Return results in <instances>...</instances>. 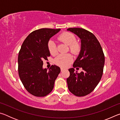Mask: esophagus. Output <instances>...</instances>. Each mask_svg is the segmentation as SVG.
Segmentation results:
<instances>
[{
	"instance_id": "esophagus-1",
	"label": "esophagus",
	"mask_w": 120,
	"mask_h": 120,
	"mask_svg": "<svg viewBox=\"0 0 120 120\" xmlns=\"http://www.w3.org/2000/svg\"><path fill=\"white\" fill-rule=\"evenodd\" d=\"M60 69H61V71H62L64 70V68H60Z\"/></svg>"
}]
</instances>
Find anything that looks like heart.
Returning a JSON list of instances; mask_svg holds the SVG:
<instances>
[{"label": "heart", "instance_id": "1", "mask_svg": "<svg viewBox=\"0 0 120 120\" xmlns=\"http://www.w3.org/2000/svg\"><path fill=\"white\" fill-rule=\"evenodd\" d=\"M58 40L69 46L70 52L74 54H77L80 50V44L77 41L76 37L70 32H64L58 37ZM48 49L51 54L53 56L57 53V48L52 40L48 42ZM72 61V57L70 54H61L54 59V63L59 66L67 67Z\"/></svg>", "mask_w": 120, "mask_h": 120}]
</instances>
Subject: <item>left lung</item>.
<instances>
[{
    "mask_svg": "<svg viewBox=\"0 0 120 120\" xmlns=\"http://www.w3.org/2000/svg\"><path fill=\"white\" fill-rule=\"evenodd\" d=\"M67 30L76 34L82 42L80 52L73 64L74 68L69 69L68 88L75 96H85L92 92L100 82L104 69V54L92 33L82 28H69ZM77 66L83 68L79 74L74 71V68Z\"/></svg>",
    "mask_w": 120,
    "mask_h": 120,
    "instance_id": "1",
    "label": "left lung"
}]
</instances>
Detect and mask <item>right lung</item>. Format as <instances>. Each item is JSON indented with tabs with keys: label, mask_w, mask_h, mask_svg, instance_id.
<instances>
[{
	"label": "right lung",
	"mask_w": 120,
	"mask_h": 120,
	"mask_svg": "<svg viewBox=\"0 0 120 120\" xmlns=\"http://www.w3.org/2000/svg\"><path fill=\"white\" fill-rule=\"evenodd\" d=\"M60 30L41 28L31 32L24 40L18 56V71L22 84L30 94L44 97L51 92L60 69L52 65L49 71L43 69V60L50 53L48 42Z\"/></svg>",
	"instance_id": "add662e5"
}]
</instances>
